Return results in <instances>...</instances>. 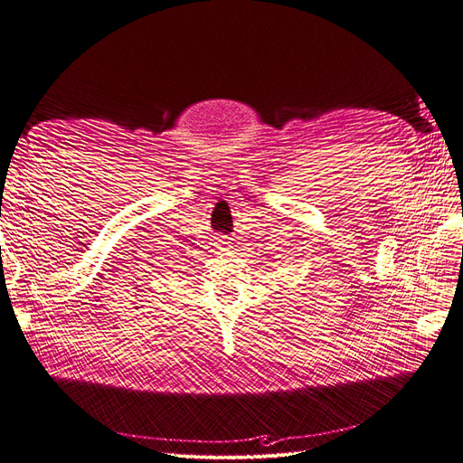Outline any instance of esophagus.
<instances>
[{"label":"esophagus","instance_id":"1","mask_svg":"<svg viewBox=\"0 0 463 463\" xmlns=\"http://www.w3.org/2000/svg\"><path fill=\"white\" fill-rule=\"evenodd\" d=\"M218 243H220V247H228V241H223V240H220Z\"/></svg>","mask_w":463,"mask_h":463}]
</instances>
